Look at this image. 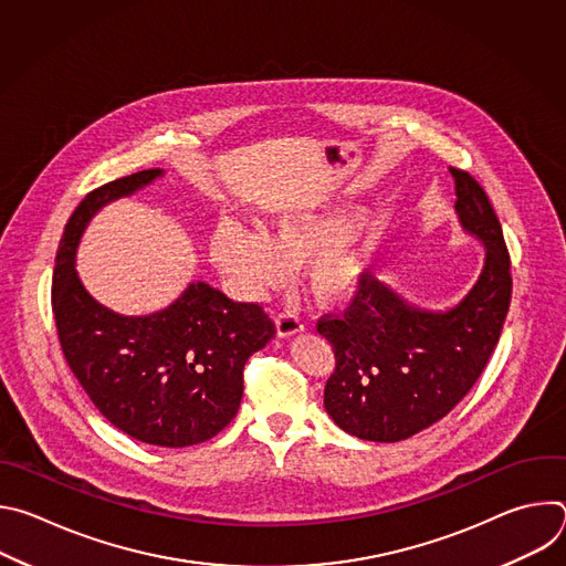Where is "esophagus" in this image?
Returning a JSON list of instances; mask_svg holds the SVG:
<instances>
[{
  "label": "esophagus",
  "instance_id": "1",
  "mask_svg": "<svg viewBox=\"0 0 566 566\" xmlns=\"http://www.w3.org/2000/svg\"><path fill=\"white\" fill-rule=\"evenodd\" d=\"M275 327H277V336H282V338L295 336V334L304 332V319L295 313H280L275 319Z\"/></svg>",
  "mask_w": 566,
  "mask_h": 566
}]
</instances>
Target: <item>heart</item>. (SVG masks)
Masks as SVG:
<instances>
[{
    "mask_svg": "<svg viewBox=\"0 0 566 566\" xmlns=\"http://www.w3.org/2000/svg\"><path fill=\"white\" fill-rule=\"evenodd\" d=\"M358 217L345 210L322 214H282L264 232L223 221L210 239V258L221 273L249 293L277 286L289 269L311 264L308 286L319 302L347 297L363 271L345 247L356 234Z\"/></svg>",
    "mask_w": 566,
    "mask_h": 566,
    "instance_id": "b5f03b06",
    "label": "heart"
}]
</instances>
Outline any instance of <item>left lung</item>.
Segmentation results:
<instances>
[{
	"label": "left lung",
	"instance_id": "1",
	"mask_svg": "<svg viewBox=\"0 0 566 566\" xmlns=\"http://www.w3.org/2000/svg\"><path fill=\"white\" fill-rule=\"evenodd\" d=\"M457 214L486 247L470 293L450 311H423L360 275L343 315H322L317 334L336 356L325 408L345 432L394 443L443 419L489 365L511 304L513 277L502 223L489 195L450 168Z\"/></svg>",
	"mask_w": 566,
	"mask_h": 566
}]
</instances>
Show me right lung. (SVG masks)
Instances as JSON below:
<instances>
[{"instance_id":"obj_1","label":"right lung","mask_w":566,"mask_h":566,"mask_svg":"<svg viewBox=\"0 0 566 566\" xmlns=\"http://www.w3.org/2000/svg\"><path fill=\"white\" fill-rule=\"evenodd\" d=\"M160 175L143 170L80 201L60 239L51 302L62 354L101 415L143 443L186 448L234 419L244 365L275 336V322L260 304L234 302L206 282L136 317L105 308L80 284L73 262L90 219Z\"/></svg>"}]
</instances>
